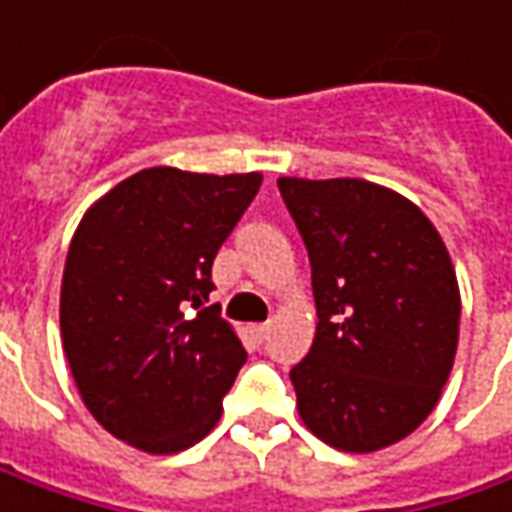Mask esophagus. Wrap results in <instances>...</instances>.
Here are the masks:
<instances>
[{
    "label": "esophagus",
    "instance_id": "obj_1",
    "mask_svg": "<svg viewBox=\"0 0 512 512\" xmlns=\"http://www.w3.org/2000/svg\"><path fill=\"white\" fill-rule=\"evenodd\" d=\"M250 333L259 339V342H265L267 339V333H270V322H262V325H253L250 327Z\"/></svg>",
    "mask_w": 512,
    "mask_h": 512
}]
</instances>
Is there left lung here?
<instances>
[{
	"label": "left lung",
	"mask_w": 512,
	"mask_h": 512,
	"mask_svg": "<svg viewBox=\"0 0 512 512\" xmlns=\"http://www.w3.org/2000/svg\"><path fill=\"white\" fill-rule=\"evenodd\" d=\"M305 239L316 336L290 370L305 427L336 450L402 442L436 407L459 347L462 296L439 230L390 187L282 176Z\"/></svg>",
	"instance_id": "8db88e82"
}]
</instances>
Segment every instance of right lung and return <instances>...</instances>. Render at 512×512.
Segmentation results:
<instances>
[{"instance_id": "obj_1", "label": "right lung", "mask_w": 512, "mask_h": 512, "mask_svg": "<svg viewBox=\"0 0 512 512\" xmlns=\"http://www.w3.org/2000/svg\"><path fill=\"white\" fill-rule=\"evenodd\" d=\"M262 173L148 168L88 207L70 239L59 327L82 402L153 456L202 442L247 353L205 307L210 267Z\"/></svg>"}]
</instances>
